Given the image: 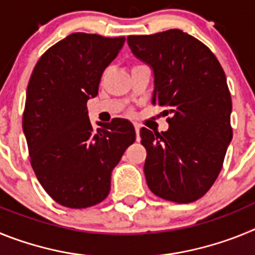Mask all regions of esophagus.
<instances>
[{
	"mask_svg": "<svg viewBox=\"0 0 255 255\" xmlns=\"http://www.w3.org/2000/svg\"><path fill=\"white\" fill-rule=\"evenodd\" d=\"M135 132H136V139H140V136H139V132H140V128H139V125H135Z\"/></svg>",
	"mask_w": 255,
	"mask_h": 255,
	"instance_id": "1",
	"label": "esophagus"
}]
</instances>
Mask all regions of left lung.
<instances>
[{"label":"left lung","mask_w":255,"mask_h":255,"mask_svg":"<svg viewBox=\"0 0 255 255\" xmlns=\"http://www.w3.org/2000/svg\"><path fill=\"white\" fill-rule=\"evenodd\" d=\"M128 44L152 67V103L170 115L167 131L140 129L148 188L175 203L194 202L216 181L233 139L224 69L206 44L180 29L129 35Z\"/></svg>","instance_id":"obj_1"}]
</instances>
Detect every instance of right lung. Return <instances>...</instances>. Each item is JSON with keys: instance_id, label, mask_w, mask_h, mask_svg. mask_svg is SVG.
I'll return each mask as SVG.
<instances>
[{"instance_id": "1", "label": "right lung", "mask_w": 255, "mask_h": 255, "mask_svg": "<svg viewBox=\"0 0 255 255\" xmlns=\"http://www.w3.org/2000/svg\"><path fill=\"white\" fill-rule=\"evenodd\" d=\"M125 37L73 33L38 60L26 89L22 130L30 164L47 194L82 209L107 198L111 172L135 141L131 123L114 119L94 129L88 100L119 55Z\"/></svg>"}]
</instances>
